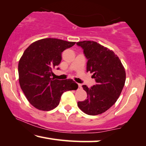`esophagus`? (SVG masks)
Masks as SVG:
<instances>
[{"label":"esophagus","instance_id":"34e87169","mask_svg":"<svg viewBox=\"0 0 146 146\" xmlns=\"http://www.w3.org/2000/svg\"><path fill=\"white\" fill-rule=\"evenodd\" d=\"M78 87H79L80 89L82 88V84H78Z\"/></svg>","mask_w":146,"mask_h":146}]
</instances>
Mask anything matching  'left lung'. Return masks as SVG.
Listing matches in <instances>:
<instances>
[{
    "mask_svg": "<svg viewBox=\"0 0 146 146\" xmlns=\"http://www.w3.org/2000/svg\"><path fill=\"white\" fill-rule=\"evenodd\" d=\"M84 50L87 59V72L93 73L96 84L88 88L83 86L87 98L78 102V106L85 113L96 115L102 113L117 101L126 80L124 66L113 51L94 41L76 43Z\"/></svg>",
    "mask_w": 146,
    "mask_h": 146,
    "instance_id": "left-lung-1",
    "label": "left lung"
}]
</instances>
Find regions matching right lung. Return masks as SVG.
Segmentation results:
<instances>
[{
    "mask_svg": "<svg viewBox=\"0 0 146 146\" xmlns=\"http://www.w3.org/2000/svg\"><path fill=\"white\" fill-rule=\"evenodd\" d=\"M75 44L50 38L33 42L25 50L18 64L19 82L27 99L36 109L51 110L59 105L64 92L78 89L72 80L51 78L52 69L61 61L62 51Z\"/></svg>",
    "mask_w": 146,
    "mask_h": 146,
    "instance_id": "obj_1",
    "label": "right lung"
}]
</instances>
